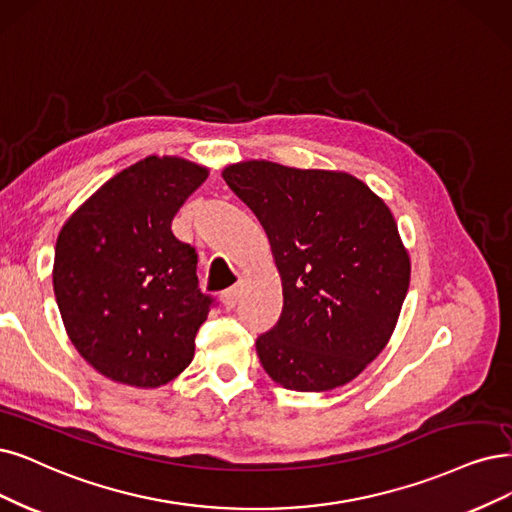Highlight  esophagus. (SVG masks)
I'll use <instances>...</instances> for the list:
<instances>
[{
  "label": "esophagus",
  "mask_w": 512,
  "mask_h": 512,
  "mask_svg": "<svg viewBox=\"0 0 512 512\" xmlns=\"http://www.w3.org/2000/svg\"><path fill=\"white\" fill-rule=\"evenodd\" d=\"M238 295H240V289L238 287H232L221 293V304L225 310H234L236 304H238Z\"/></svg>",
  "instance_id": "34e87169"
}]
</instances>
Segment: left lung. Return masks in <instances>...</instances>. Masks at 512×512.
<instances>
[{
    "label": "left lung",
    "instance_id": "1",
    "mask_svg": "<svg viewBox=\"0 0 512 512\" xmlns=\"http://www.w3.org/2000/svg\"><path fill=\"white\" fill-rule=\"evenodd\" d=\"M268 234L282 316L257 339L276 384L327 392L352 382L390 342L411 259L388 204L344 170L244 160L223 168Z\"/></svg>",
    "mask_w": 512,
    "mask_h": 512
}]
</instances>
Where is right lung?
Masks as SVG:
<instances>
[{"instance_id":"right-lung-1","label":"right lung","mask_w":512,"mask_h":512,"mask_svg":"<svg viewBox=\"0 0 512 512\" xmlns=\"http://www.w3.org/2000/svg\"><path fill=\"white\" fill-rule=\"evenodd\" d=\"M208 177L179 156H147L84 200L61 227L52 287L71 344L107 380L158 388L194 358L211 297L198 255L170 223Z\"/></svg>"}]
</instances>
